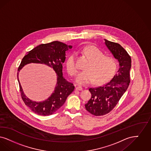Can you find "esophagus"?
<instances>
[{"instance_id": "1", "label": "esophagus", "mask_w": 151, "mask_h": 151, "mask_svg": "<svg viewBox=\"0 0 151 151\" xmlns=\"http://www.w3.org/2000/svg\"><path fill=\"white\" fill-rule=\"evenodd\" d=\"M76 90H79V91H82L83 90V88L81 87V86H77L76 88Z\"/></svg>"}]
</instances>
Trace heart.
<instances>
[{
  "label": "heart",
  "instance_id": "obj_1",
  "mask_svg": "<svg viewBox=\"0 0 151 151\" xmlns=\"http://www.w3.org/2000/svg\"><path fill=\"white\" fill-rule=\"evenodd\" d=\"M82 52L90 61L85 68V71L78 73L76 82L81 85L92 83L102 85L109 81L113 77L117 69V63L113 58L104 56L98 48L88 45L84 47ZM66 68L69 73L74 76L78 72V66L76 63V55L72 54L66 61Z\"/></svg>",
  "mask_w": 151,
  "mask_h": 151
}]
</instances>
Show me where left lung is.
<instances>
[{"label":"left lung","instance_id":"1","mask_svg":"<svg viewBox=\"0 0 151 151\" xmlns=\"http://www.w3.org/2000/svg\"><path fill=\"white\" fill-rule=\"evenodd\" d=\"M104 40L114 58L118 60L119 67L117 73L108 83L88 89L92 96L86 104V109L96 116H103L111 111L127 90L130 82L131 57L119 44Z\"/></svg>","mask_w":151,"mask_h":151}]
</instances>
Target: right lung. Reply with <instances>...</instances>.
Here are the masks:
<instances>
[{
	"label": "right lung",
	"instance_id": "add662e5",
	"mask_svg": "<svg viewBox=\"0 0 151 151\" xmlns=\"http://www.w3.org/2000/svg\"><path fill=\"white\" fill-rule=\"evenodd\" d=\"M72 48L59 41L42 44L28 52L23 58L18 68L17 79L22 100L34 113L40 116H49L57 111L64 104L68 96L74 91L73 84L63 77V64L65 60L66 52ZM30 63L45 64L55 70L57 83L52 95L47 100L37 102L28 99L23 93L18 79L20 70Z\"/></svg>",
	"mask_w": 151,
	"mask_h": 151
}]
</instances>
